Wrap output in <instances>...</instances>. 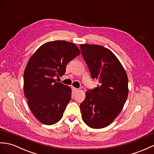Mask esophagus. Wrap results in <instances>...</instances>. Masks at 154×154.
Segmentation results:
<instances>
[{"instance_id":"1","label":"esophagus","mask_w":154,"mask_h":154,"mask_svg":"<svg viewBox=\"0 0 154 154\" xmlns=\"http://www.w3.org/2000/svg\"><path fill=\"white\" fill-rule=\"evenodd\" d=\"M72 90H73V92H76L78 91V88H75V87H72Z\"/></svg>"}]
</instances>
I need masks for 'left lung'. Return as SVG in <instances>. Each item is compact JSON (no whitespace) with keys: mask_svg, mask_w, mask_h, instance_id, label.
<instances>
[{"mask_svg":"<svg viewBox=\"0 0 154 154\" xmlns=\"http://www.w3.org/2000/svg\"><path fill=\"white\" fill-rule=\"evenodd\" d=\"M82 55L97 87L86 92L81 103L82 119L92 128L108 127L121 113L128 94V77L114 54L102 46L80 45Z\"/></svg>","mask_w":154,"mask_h":154,"instance_id":"8db88e82","label":"left lung"}]
</instances>
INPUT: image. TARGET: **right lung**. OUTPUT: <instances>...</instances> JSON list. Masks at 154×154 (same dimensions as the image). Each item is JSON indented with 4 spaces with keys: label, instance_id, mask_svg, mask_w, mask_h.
<instances>
[{
    "label": "right lung",
    "instance_id": "add662e5",
    "mask_svg": "<svg viewBox=\"0 0 154 154\" xmlns=\"http://www.w3.org/2000/svg\"><path fill=\"white\" fill-rule=\"evenodd\" d=\"M81 54L75 44L65 41L41 45L29 60L23 73V91L28 106L41 123L48 125L62 119L71 99V88L58 83L67 64Z\"/></svg>",
    "mask_w": 154,
    "mask_h": 154
}]
</instances>
